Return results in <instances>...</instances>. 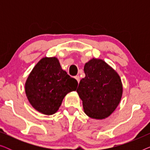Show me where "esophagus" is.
<instances>
[{"mask_svg":"<svg viewBox=\"0 0 150 150\" xmlns=\"http://www.w3.org/2000/svg\"><path fill=\"white\" fill-rule=\"evenodd\" d=\"M74 79L76 80L78 83H79V82H80V76H76L74 77Z\"/></svg>","mask_w":150,"mask_h":150,"instance_id":"34e87169","label":"esophagus"}]
</instances>
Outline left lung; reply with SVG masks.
I'll list each match as a JSON object with an SVG mask.
<instances>
[{
	"label": "left lung",
	"instance_id": "8db88e82",
	"mask_svg": "<svg viewBox=\"0 0 150 150\" xmlns=\"http://www.w3.org/2000/svg\"><path fill=\"white\" fill-rule=\"evenodd\" d=\"M85 77L76 90L83 101L84 112L96 120L111 115L120 104L123 93L122 80L117 71L102 59H94L85 63Z\"/></svg>",
	"mask_w": 150,
	"mask_h": 150
}]
</instances>
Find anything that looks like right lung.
<instances>
[{
	"label": "right lung",
	"mask_w": 150,
	"mask_h": 150,
	"mask_svg": "<svg viewBox=\"0 0 150 150\" xmlns=\"http://www.w3.org/2000/svg\"><path fill=\"white\" fill-rule=\"evenodd\" d=\"M78 82L61 68L56 57L42 58L33 67L25 83L28 102L41 113L54 114L65 96L76 91Z\"/></svg>",
	"instance_id": "right-lung-1"
}]
</instances>
